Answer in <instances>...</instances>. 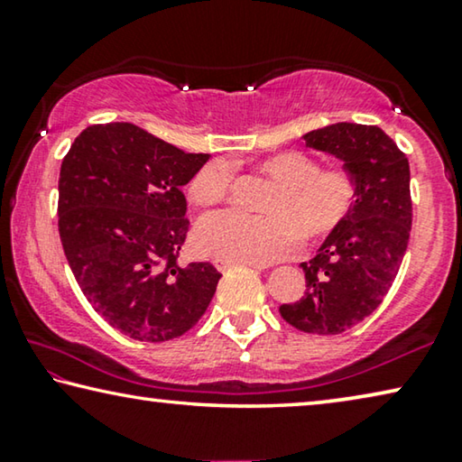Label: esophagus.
<instances>
[{"mask_svg": "<svg viewBox=\"0 0 462 462\" xmlns=\"http://www.w3.org/2000/svg\"><path fill=\"white\" fill-rule=\"evenodd\" d=\"M213 265H216L219 272L230 270V267H234V265H251L253 270H263V265H257V263H243V261H232V259H224V257H216V259H213Z\"/></svg>", "mask_w": 462, "mask_h": 462, "instance_id": "obj_1", "label": "esophagus"}]
</instances>
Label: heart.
I'll use <instances>...</instances> for the list:
<instances>
[{"label": "heart", "mask_w": 462, "mask_h": 462, "mask_svg": "<svg viewBox=\"0 0 462 462\" xmlns=\"http://www.w3.org/2000/svg\"><path fill=\"white\" fill-rule=\"evenodd\" d=\"M275 180L263 201L265 216L236 209L205 216L197 226L199 249L243 263H273L299 249L302 236L323 238L346 222L359 197V180L344 165L321 168L318 157L284 151L261 163ZM190 199L211 208L228 199L230 165L216 160L190 180Z\"/></svg>", "instance_id": "b5f03b06"}]
</instances>
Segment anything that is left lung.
I'll return each mask as SVG.
<instances>
[{
    "label": "left lung",
    "mask_w": 462,
    "mask_h": 462,
    "mask_svg": "<svg viewBox=\"0 0 462 462\" xmlns=\"http://www.w3.org/2000/svg\"><path fill=\"white\" fill-rule=\"evenodd\" d=\"M309 147L344 160L359 180L350 216L302 265L305 297L280 315L307 334L336 336L369 318L407 253L412 201L409 160L377 126L338 122L305 134Z\"/></svg>",
    "instance_id": "1"
}]
</instances>
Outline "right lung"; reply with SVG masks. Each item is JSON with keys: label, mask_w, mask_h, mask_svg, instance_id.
Segmentation results:
<instances>
[{"label": "right lung", "mask_w": 462, "mask_h": 462, "mask_svg": "<svg viewBox=\"0 0 462 462\" xmlns=\"http://www.w3.org/2000/svg\"><path fill=\"white\" fill-rule=\"evenodd\" d=\"M130 122L93 124L60 170L58 230L82 294L141 342L178 338L208 311L222 273L178 265L189 217L182 187L208 163Z\"/></svg>", "instance_id": "add662e5"}]
</instances>
